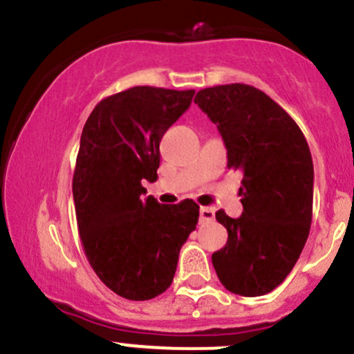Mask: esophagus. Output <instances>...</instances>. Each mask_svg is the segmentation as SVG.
I'll list each match as a JSON object with an SVG mask.
<instances>
[{
    "label": "esophagus",
    "mask_w": 354,
    "mask_h": 354,
    "mask_svg": "<svg viewBox=\"0 0 354 354\" xmlns=\"http://www.w3.org/2000/svg\"><path fill=\"white\" fill-rule=\"evenodd\" d=\"M213 218H215V209L213 208H209V206H203V208L199 209V222L201 223L212 222Z\"/></svg>",
    "instance_id": "34e87169"
}]
</instances>
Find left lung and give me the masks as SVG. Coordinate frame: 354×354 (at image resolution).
I'll list each match as a JSON object with an SVG mask.
<instances>
[{
  "instance_id": "8db88e82",
  "label": "left lung",
  "mask_w": 354,
  "mask_h": 354,
  "mask_svg": "<svg viewBox=\"0 0 354 354\" xmlns=\"http://www.w3.org/2000/svg\"><path fill=\"white\" fill-rule=\"evenodd\" d=\"M194 103L218 127L227 167L243 172V215L215 213L229 237L212 254V263L227 291L263 296L284 282L310 234V148L291 115L253 86L206 87L198 91Z\"/></svg>"
}]
</instances>
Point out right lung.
I'll return each mask as SVG.
<instances>
[{
    "mask_svg": "<svg viewBox=\"0 0 354 354\" xmlns=\"http://www.w3.org/2000/svg\"><path fill=\"white\" fill-rule=\"evenodd\" d=\"M192 96L131 87L101 100L82 129L72 180L79 236L100 281L125 299H153L170 288L198 223L192 199L160 205L141 184L158 178L160 141Z\"/></svg>",
    "mask_w": 354,
    "mask_h": 354,
    "instance_id": "obj_1",
    "label": "right lung"
}]
</instances>
